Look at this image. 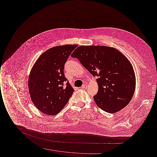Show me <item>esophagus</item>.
Listing matches in <instances>:
<instances>
[{
	"mask_svg": "<svg viewBox=\"0 0 157 157\" xmlns=\"http://www.w3.org/2000/svg\"><path fill=\"white\" fill-rule=\"evenodd\" d=\"M87 86H88V85H86V84H85V85H83L82 86V89H86V88H87Z\"/></svg>",
	"mask_w": 157,
	"mask_h": 157,
	"instance_id": "1",
	"label": "esophagus"
}]
</instances>
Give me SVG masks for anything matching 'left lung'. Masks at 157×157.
<instances>
[{
	"instance_id": "8db88e82",
	"label": "left lung",
	"mask_w": 157,
	"mask_h": 157,
	"mask_svg": "<svg viewBox=\"0 0 157 157\" xmlns=\"http://www.w3.org/2000/svg\"><path fill=\"white\" fill-rule=\"evenodd\" d=\"M71 56L98 76V90L94 99L99 108L115 113L129 103L134 94L135 75L131 63L120 51L106 46H80Z\"/></svg>"
}]
</instances>
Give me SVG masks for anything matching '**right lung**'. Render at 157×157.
<instances>
[{"mask_svg": "<svg viewBox=\"0 0 157 157\" xmlns=\"http://www.w3.org/2000/svg\"><path fill=\"white\" fill-rule=\"evenodd\" d=\"M76 45L51 48L43 53L30 70L31 100L40 112L55 115L63 108L74 90L63 74L64 65Z\"/></svg>", "mask_w": 157, "mask_h": 157, "instance_id": "right-lung-1", "label": "right lung"}]
</instances>
